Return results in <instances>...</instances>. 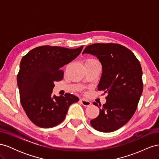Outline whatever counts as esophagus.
Segmentation results:
<instances>
[{
  "label": "esophagus",
  "instance_id": "obj_1",
  "mask_svg": "<svg viewBox=\"0 0 159 159\" xmlns=\"http://www.w3.org/2000/svg\"><path fill=\"white\" fill-rule=\"evenodd\" d=\"M80 102H81V104L84 105V106L88 107V106H90V105H91V102H89L88 100H86L85 99H80Z\"/></svg>",
  "mask_w": 159,
  "mask_h": 159
}]
</instances>
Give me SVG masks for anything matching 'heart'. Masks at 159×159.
Instances as JSON below:
<instances>
[{"instance_id": "obj_1", "label": "heart", "mask_w": 159, "mask_h": 159, "mask_svg": "<svg viewBox=\"0 0 159 159\" xmlns=\"http://www.w3.org/2000/svg\"><path fill=\"white\" fill-rule=\"evenodd\" d=\"M87 61H96V60H95L93 59H88Z\"/></svg>"}]
</instances>
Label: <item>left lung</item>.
<instances>
[{
  "label": "left lung",
  "mask_w": 159,
  "mask_h": 159,
  "mask_svg": "<svg viewBox=\"0 0 159 159\" xmlns=\"http://www.w3.org/2000/svg\"><path fill=\"white\" fill-rule=\"evenodd\" d=\"M85 53L100 61L103 71L98 90L107 93L106 103L90 124L101 132L115 131L131 119L137 108L143 89L141 64L127 48L115 43L91 44ZM93 105L98 106L95 102Z\"/></svg>",
  "instance_id": "obj_1"
}]
</instances>
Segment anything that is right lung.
<instances>
[{"mask_svg":"<svg viewBox=\"0 0 159 159\" xmlns=\"http://www.w3.org/2000/svg\"><path fill=\"white\" fill-rule=\"evenodd\" d=\"M84 46L78 48L53 46L35 48L23 56L17 75L22 106L28 117L38 127L50 128L64 121L68 107L79 101L75 95H52L54 81L62 80L61 68L76 58Z\"/></svg>","mask_w":159,"mask_h":159,"instance_id":"add662e5","label":"right lung"}]
</instances>
